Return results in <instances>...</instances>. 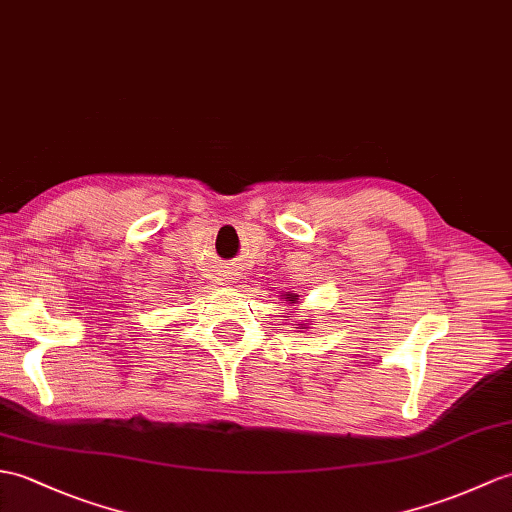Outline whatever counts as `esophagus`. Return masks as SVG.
<instances>
[{"instance_id":"34e87169","label":"esophagus","mask_w":512,"mask_h":512,"mask_svg":"<svg viewBox=\"0 0 512 512\" xmlns=\"http://www.w3.org/2000/svg\"><path fill=\"white\" fill-rule=\"evenodd\" d=\"M231 279H233V277H231Z\"/></svg>"}]
</instances>
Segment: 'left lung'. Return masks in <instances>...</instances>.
<instances>
[{"label":"left lung","mask_w":512,"mask_h":512,"mask_svg":"<svg viewBox=\"0 0 512 512\" xmlns=\"http://www.w3.org/2000/svg\"><path fill=\"white\" fill-rule=\"evenodd\" d=\"M285 296V299H288V301H292V303H296V296H299V294H292V292H285L283 294Z\"/></svg>","instance_id":"8db88e82"}]
</instances>
